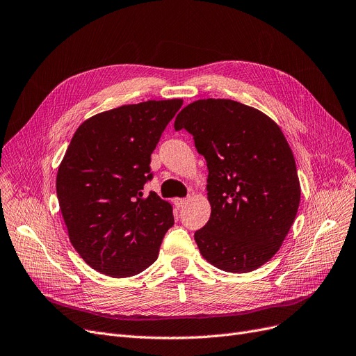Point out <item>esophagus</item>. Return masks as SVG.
<instances>
[{
	"label": "esophagus",
	"instance_id": "esophagus-1",
	"mask_svg": "<svg viewBox=\"0 0 356 356\" xmlns=\"http://www.w3.org/2000/svg\"><path fill=\"white\" fill-rule=\"evenodd\" d=\"M188 202H189V198H176L175 200V204L177 208H183Z\"/></svg>",
	"mask_w": 356,
	"mask_h": 356
}]
</instances>
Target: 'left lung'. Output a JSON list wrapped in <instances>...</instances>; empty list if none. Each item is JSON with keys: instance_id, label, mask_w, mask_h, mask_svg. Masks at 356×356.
Instances as JSON below:
<instances>
[{"instance_id": "8db88e82", "label": "left lung", "mask_w": 356, "mask_h": 356, "mask_svg": "<svg viewBox=\"0 0 356 356\" xmlns=\"http://www.w3.org/2000/svg\"><path fill=\"white\" fill-rule=\"evenodd\" d=\"M175 129H186L208 167L211 216L195 232L201 255L229 273H249L279 251L300 201L293 152L262 111L232 99H198Z\"/></svg>"}]
</instances>
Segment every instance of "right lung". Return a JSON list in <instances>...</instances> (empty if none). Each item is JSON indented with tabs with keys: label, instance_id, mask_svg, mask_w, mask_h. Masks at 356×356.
<instances>
[{
	"label": "right lung",
	"instance_id": "obj_1",
	"mask_svg": "<svg viewBox=\"0 0 356 356\" xmlns=\"http://www.w3.org/2000/svg\"><path fill=\"white\" fill-rule=\"evenodd\" d=\"M183 99L122 105L77 127L58 167L56 188L77 254L110 277H130L158 257L175 225L173 207L155 192L151 154Z\"/></svg>",
	"mask_w": 356,
	"mask_h": 356
}]
</instances>
